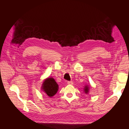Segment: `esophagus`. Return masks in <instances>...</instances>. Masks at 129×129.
Masks as SVG:
<instances>
[{"instance_id":"obj_1","label":"esophagus","mask_w":129,"mask_h":129,"mask_svg":"<svg viewBox=\"0 0 129 129\" xmlns=\"http://www.w3.org/2000/svg\"><path fill=\"white\" fill-rule=\"evenodd\" d=\"M67 84H69V85H72V84H73V82L72 81H68L67 82Z\"/></svg>"}]
</instances>
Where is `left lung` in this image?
<instances>
[{"mask_svg":"<svg viewBox=\"0 0 129 129\" xmlns=\"http://www.w3.org/2000/svg\"><path fill=\"white\" fill-rule=\"evenodd\" d=\"M89 91V87H88V85H87V86H85V88H84V92L87 93Z\"/></svg>","mask_w":129,"mask_h":129,"instance_id":"obj_1","label":"left lung"}]
</instances>
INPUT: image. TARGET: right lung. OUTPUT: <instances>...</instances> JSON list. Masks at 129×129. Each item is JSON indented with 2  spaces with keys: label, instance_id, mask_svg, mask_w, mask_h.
<instances>
[{
  "label": "right lung",
  "instance_id": "right-lung-1",
  "mask_svg": "<svg viewBox=\"0 0 129 129\" xmlns=\"http://www.w3.org/2000/svg\"><path fill=\"white\" fill-rule=\"evenodd\" d=\"M58 87V84L53 78H48L43 83L42 89L48 96L52 97L56 94Z\"/></svg>",
  "mask_w": 129,
  "mask_h": 129
}]
</instances>
